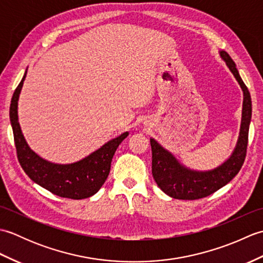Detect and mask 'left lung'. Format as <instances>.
<instances>
[{"label":"left lung","mask_w":263,"mask_h":263,"mask_svg":"<svg viewBox=\"0 0 263 263\" xmlns=\"http://www.w3.org/2000/svg\"><path fill=\"white\" fill-rule=\"evenodd\" d=\"M220 57L236 78L244 93L241 131L236 148L231 157L217 168L208 172H197L181 165L171 153L154 139H150L153 152V176L161 191L174 199L197 200L215 193L237 175L247 156L252 102L249 89L239 77L232 58L225 51L220 52Z\"/></svg>","instance_id":"1"}]
</instances>
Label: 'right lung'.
Wrapping results in <instances>:
<instances>
[{"label": "right lung", "mask_w": 263, "mask_h": 263, "mask_svg": "<svg viewBox=\"0 0 263 263\" xmlns=\"http://www.w3.org/2000/svg\"><path fill=\"white\" fill-rule=\"evenodd\" d=\"M26 74L27 71L14 90L10 105V121L16 156L22 170L38 185L61 198L80 200L91 197L98 192L108 177L113 156L128 132L105 143L88 157L73 164L60 165L41 158L27 144L18 122V99Z\"/></svg>", "instance_id": "right-lung-1"}]
</instances>
